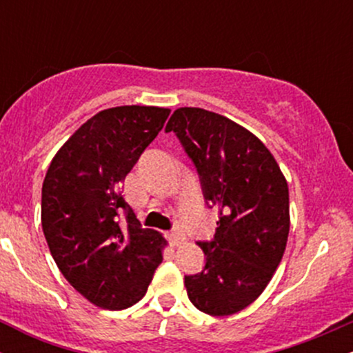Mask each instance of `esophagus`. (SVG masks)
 Wrapping results in <instances>:
<instances>
[{"mask_svg": "<svg viewBox=\"0 0 353 353\" xmlns=\"http://www.w3.org/2000/svg\"><path fill=\"white\" fill-rule=\"evenodd\" d=\"M184 241L185 237L182 236L181 232H169V242H171L172 245H181Z\"/></svg>", "mask_w": 353, "mask_h": 353, "instance_id": "34e87169", "label": "esophagus"}]
</instances>
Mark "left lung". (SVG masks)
I'll use <instances>...</instances> for the list:
<instances>
[{
	"label": "left lung",
	"mask_w": 353,
	"mask_h": 353,
	"mask_svg": "<svg viewBox=\"0 0 353 353\" xmlns=\"http://www.w3.org/2000/svg\"><path fill=\"white\" fill-rule=\"evenodd\" d=\"M199 172L205 201L219 208L214 239L199 242L205 265L185 275L189 301L222 317L250 305L282 261L290 229L289 185L265 144L229 117L179 108L165 125Z\"/></svg>",
	"instance_id": "8db88e82"
}]
</instances>
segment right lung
Returning <instances> with one entry per match:
<instances>
[{"label":"right lung","instance_id":"obj_1","mask_svg":"<svg viewBox=\"0 0 353 353\" xmlns=\"http://www.w3.org/2000/svg\"><path fill=\"white\" fill-rule=\"evenodd\" d=\"M169 112L156 106L104 109L61 145L44 177L41 224L52 259L64 279L101 309L139 302L163 262L168 241L141 228L121 196V182Z\"/></svg>","mask_w":353,"mask_h":353}]
</instances>
